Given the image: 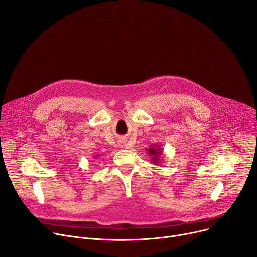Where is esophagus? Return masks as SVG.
Returning <instances> with one entry per match:
<instances>
[{"mask_svg":"<svg viewBox=\"0 0 257 257\" xmlns=\"http://www.w3.org/2000/svg\"><path fill=\"white\" fill-rule=\"evenodd\" d=\"M118 146L124 148V147L126 146V142H125V141H119V142H118Z\"/></svg>","mask_w":257,"mask_h":257,"instance_id":"obj_1","label":"esophagus"}]
</instances>
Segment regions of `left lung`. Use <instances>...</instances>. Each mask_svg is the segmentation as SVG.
<instances>
[{
    "label": "left lung",
    "instance_id": "left-lung-1",
    "mask_svg": "<svg viewBox=\"0 0 257 257\" xmlns=\"http://www.w3.org/2000/svg\"><path fill=\"white\" fill-rule=\"evenodd\" d=\"M147 152H148L149 155L151 156V160L154 164H158L161 161H163L162 158H161L163 150L160 148V146H158V145L150 146V148L147 149Z\"/></svg>",
    "mask_w": 257,
    "mask_h": 257
}]
</instances>
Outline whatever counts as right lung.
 Masks as SVG:
<instances>
[{
	"mask_svg": "<svg viewBox=\"0 0 257 257\" xmlns=\"http://www.w3.org/2000/svg\"><path fill=\"white\" fill-rule=\"evenodd\" d=\"M97 157H98V155H97V156H96V158H97Z\"/></svg>",
	"mask_w": 257,
	"mask_h": 257,
	"instance_id": "right-lung-1",
	"label": "right lung"
}]
</instances>
